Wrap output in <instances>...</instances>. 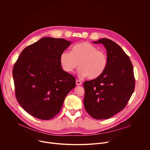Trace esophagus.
I'll return each mask as SVG.
<instances>
[{
  "instance_id": "esophagus-1",
  "label": "esophagus",
  "mask_w": 150,
  "mask_h": 150,
  "mask_svg": "<svg viewBox=\"0 0 150 150\" xmlns=\"http://www.w3.org/2000/svg\"><path fill=\"white\" fill-rule=\"evenodd\" d=\"M81 84H82V82L80 81H79L78 79L76 80V85H81Z\"/></svg>"
}]
</instances>
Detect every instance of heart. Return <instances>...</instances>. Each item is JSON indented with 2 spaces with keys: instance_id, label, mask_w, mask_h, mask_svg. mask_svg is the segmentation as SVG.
I'll use <instances>...</instances> for the list:
<instances>
[{
  "instance_id": "obj_1",
  "label": "heart",
  "mask_w": 150,
  "mask_h": 150,
  "mask_svg": "<svg viewBox=\"0 0 150 150\" xmlns=\"http://www.w3.org/2000/svg\"><path fill=\"white\" fill-rule=\"evenodd\" d=\"M59 61L65 72L72 73L78 65V75L81 77L88 76L91 79L101 76L108 63L106 54L98 50L96 46L88 42L74 45L71 52H62L60 55Z\"/></svg>"
}]
</instances>
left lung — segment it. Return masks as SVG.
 Masks as SVG:
<instances>
[{"instance_id": "left-lung-1", "label": "left lung", "mask_w": 150, "mask_h": 150, "mask_svg": "<svg viewBox=\"0 0 150 150\" xmlns=\"http://www.w3.org/2000/svg\"><path fill=\"white\" fill-rule=\"evenodd\" d=\"M107 50L108 67L99 77L83 82V105L93 118L107 119L122 110L135 89L132 62L123 50L113 41L101 38Z\"/></svg>"}]
</instances>
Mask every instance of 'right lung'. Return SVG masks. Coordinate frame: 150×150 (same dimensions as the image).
Wrapping results in <instances>:
<instances>
[{"instance_id": "right-lung-1", "label": "right lung", "mask_w": 150, "mask_h": 150, "mask_svg": "<svg viewBox=\"0 0 150 150\" xmlns=\"http://www.w3.org/2000/svg\"><path fill=\"white\" fill-rule=\"evenodd\" d=\"M71 44L63 38H41L25 48L14 65L17 101L33 116L53 118L75 88V77L63 70L59 61L60 54Z\"/></svg>"}]
</instances>
